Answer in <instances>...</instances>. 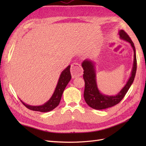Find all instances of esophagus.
<instances>
[{
	"instance_id": "esophagus-1",
	"label": "esophagus",
	"mask_w": 146,
	"mask_h": 146,
	"mask_svg": "<svg viewBox=\"0 0 146 146\" xmlns=\"http://www.w3.org/2000/svg\"><path fill=\"white\" fill-rule=\"evenodd\" d=\"M71 73L72 78L80 76L83 73V69L78 63H73L71 67Z\"/></svg>"
}]
</instances>
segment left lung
Returning a JSON list of instances; mask_svg holds the SVG:
<instances>
[{
	"mask_svg": "<svg viewBox=\"0 0 146 146\" xmlns=\"http://www.w3.org/2000/svg\"><path fill=\"white\" fill-rule=\"evenodd\" d=\"M118 35L123 41L128 42L134 51V61L131 76L125 86L120 90L117 94L109 95L104 94L99 90L97 82V73L95 70V63L90 59H86L82 62V66L83 68V78L85 86L84 90V98L88 106L95 110H102L113 107L119 104L128 92L133 83L137 69V59H136L135 48L134 42L123 30H119Z\"/></svg>",
	"mask_w": 146,
	"mask_h": 146,
	"instance_id": "1",
	"label": "left lung"
}]
</instances>
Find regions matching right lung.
<instances>
[{
	"label": "right lung",
	"mask_w": 146,
	"mask_h": 146,
	"mask_svg": "<svg viewBox=\"0 0 146 146\" xmlns=\"http://www.w3.org/2000/svg\"><path fill=\"white\" fill-rule=\"evenodd\" d=\"M70 67V65L68 66L61 73V75L58 79V82L55 88L54 93L52 94L51 98L49 99L48 101L45 102L44 104L41 105L35 106V105L26 104L20 99L22 103L30 110L41 111V112H48V111L53 110L60 104L64 90L66 88L68 83H69L71 78Z\"/></svg>",
	"instance_id": "right-lung-1"
}]
</instances>
